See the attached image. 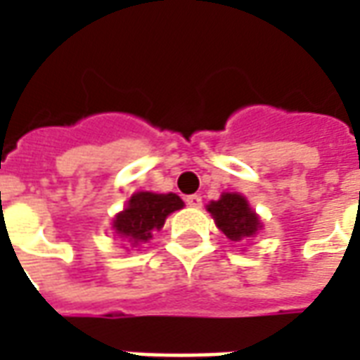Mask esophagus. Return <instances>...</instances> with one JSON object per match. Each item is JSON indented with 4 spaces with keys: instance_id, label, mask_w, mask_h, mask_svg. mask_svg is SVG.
<instances>
[{
    "instance_id": "34e87169",
    "label": "esophagus",
    "mask_w": 360,
    "mask_h": 360,
    "mask_svg": "<svg viewBox=\"0 0 360 360\" xmlns=\"http://www.w3.org/2000/svg\"><path fill=\"white\" fill-rule=\"evenodd\" d=\"M185 202H187L188 206H193V208H200V206H202V196H200V195H188L187 198H185Z\"/></svg>"
}]
</instances>
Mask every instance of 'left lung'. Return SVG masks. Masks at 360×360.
<instances>
[{
	"mask_svg": "<svg viewBox=\"0 0 360 360\" xmlns=\"http://www.w3.org/2000/svg\"><path fill=\"white\" fill-rule=\"evenodd\" d=\"M206 208L219 231L235 243L255 237L262 227L257 212L250 208L247 198L239 193H221L219 200H212Z\"/></svg>",
	"mask_w": 360,
	"mask_h": 360,
	"instance_id": "1",
	"label": "left lung"
}]
</instances>
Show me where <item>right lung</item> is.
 Segmentation results:
<instances>
[{
  "label": "right lung",
  "mask_w": 360,
  "mask_h": 360,
  "mask_svg": "<svg viewBox=\"0 0 360 360\" xmlns=\"http://www.w3.org/2000/svg\"><path fill=\"white\" fill-rule=\"evenodd\" d=\"M181 208L183 200L175 193L156 195L148 191H139L129 198L125 210L115 216L113 229L121 239L129 241L133 247H139L148 243L156 229L164 227L165 218L172 212Z\"/></svg>",
  "instance_id": "right-lung-1"
}]
</instances>
